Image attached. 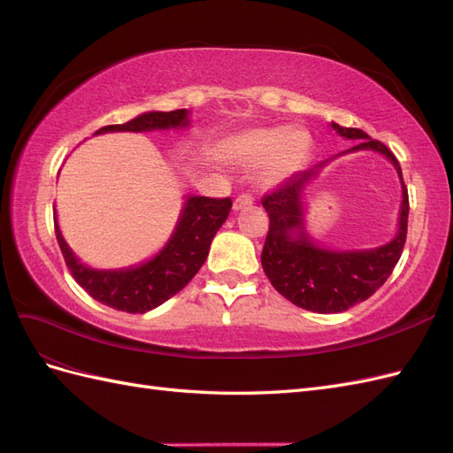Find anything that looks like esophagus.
I'll return each mask as SVG.
<instances>
[{
	"label": "esophagus",
	"instance_id": "obj_1",
	"mask_svg": "<svg viewBox=\"0 0 453 453\" xmlns=\"http://www.w3.org/2000/svg\"><path fill=\"white\" fill-rule=\"evenodd\" d=\"M253 205V198L250 195H240L234 200V211H242V210H248Z\"/></svg>",
	"mask_w": 453,
	"mask_h": 453
}]
</instances>
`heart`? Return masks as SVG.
Returning <instances> with one entry per match:
<instances>
[{
  "mask_svg": "<svg viewBox=\"0 0 453 453\" xmlns=\"http://www.w3.org/2000/svg\"><path fill=\"white\" fill-rule=\"evenodd\" d=\"M310 135L303 128H251L230 138L223 158L242 168H257V185L273 188L300 170L310 155Z\"/></svg>",
  "mask_w": 453,
  "mask_h": 453,
  "instance_id": "b5f03b06",
  "label": "heart"
}]
</instances>
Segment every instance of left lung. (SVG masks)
Masks as SVG:
<instances>
[{
	"label": "left lung",
	"mask_w": 453,
	"mask_h": 453,
	"mask_svg": "<svg viewBox=\"0 0 453 453\" xmlns=\"http://www.w3.org/2000/svg\"><path fill=\"white\" fill-rule=\"evenodd\" d=\"M331 127L342 138L357 140V145L340 155L374 150L393 164L403 185V200L396 234L391 242L368 250H331L310 236L304 190L333 158L295 173L278 190L263 198L270 217V230L260 255L266 278L293 304L318 313L346 311L372 296L399 263L408 228V190L399 160L386 145L368 138V134L359 128H344L336 122H331Z\"/></svg>",
	"instance_id": "left-lung-1"
}]
</instances>
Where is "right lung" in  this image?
<instances>
[{
    "instance_id": "1",
    "label": "right lung",
    "mask_w": 453,
    "mask_h": 453,
    "mask_svg": "<svg viewBox=\"0 0 453 453\" xmlns=\"http://www.w3.org/2000/svg\"><path fill=\"white\" fill-rule=\"evenodd\" d=\"M188 109L147 111L125 125L104 127L94 135L109 132L187 130ZM232 208L230 198L187 195L180 219L164 248L140 265L127 268H92L81 260L62 236L54 219L57 240L75 281L98 303L128 313H145L166 303L196 276L205 263L217 230L223 226Z\"/></svg>"
}]
</instances>
